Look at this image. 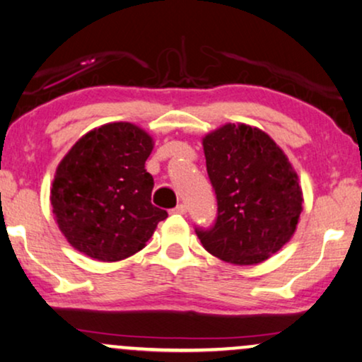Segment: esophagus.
Returning <instances> with one entry per match:
<instances>
[{
	"instance_id": "obj_1",
	"label": "esophagus",
	"mask_w": 362,
	"mask_h": 362,
	"mask_svg": "<svg viewBox=\"0 0 362 362\" xmlns=\"http://www.w3.org/2000/svg\"><path fill=\"white\" fill-rule=\"evenodd\" d=\"M172 211H173V214L184 215V214H187V205L185 204H178L175 209H172Z\"/></svg>"
}]
</instances>
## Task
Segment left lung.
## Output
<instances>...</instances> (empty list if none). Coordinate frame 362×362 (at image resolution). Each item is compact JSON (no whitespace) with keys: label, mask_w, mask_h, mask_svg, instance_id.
Wrapping results in <instances>:
<instances>
[{"label":"left lung","mask_w":362,"mask_h":362,"mask_svg":"<svg viewBox=\"0 0 362 362\" xmlns=\"http://www.w3.org/2000/svg\"><path fill=\"white\" fill-rule=\"evenodd\" d=\"M204 151L216 218L210 228L195 226L197 237L228 263L264 262L293 237L303 210L290 160L273 139L245 124L209 134Z\"/></svg>","instance_id":"left-lung-1"}]
</instances>
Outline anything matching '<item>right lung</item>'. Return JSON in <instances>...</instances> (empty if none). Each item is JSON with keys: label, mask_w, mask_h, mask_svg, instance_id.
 <instances>
[{"label": "right lung", "mask_w": 362, "mask_h": 362, "mask_svg": "<svg viewBox=\"0 0 362 362\" xmlns=\"http://www.w3.org/2000/svg\"><path fill=\"white\" fill-rule=\"evenodd\" d=\"M152 139L129 122L105 124L74 144L57 167L52 214L72 247L119 262L146 247L167 211L152 205L146 160Z\"/></svg>", "instance_id": "add662e5"}]
</instances>
